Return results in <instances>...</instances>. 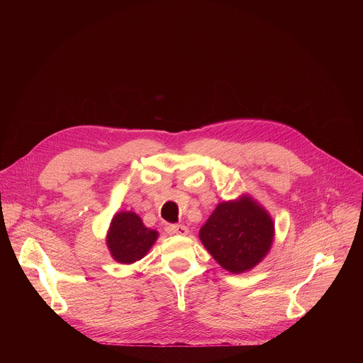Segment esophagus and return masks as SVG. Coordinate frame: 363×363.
<instances>
[{
	"label": "esophagus",
	"mask_w": 363,
	"mask_h": 363,
	"mask_svg": "<svg viewBox=\"0 0 363 363\" xmlns=\"http://www.w3.org/2000/svg\"><path fill=\"white\" fill-rule=\"evenodd\" d=\"M165 231L168 234H178V235H186L189 233L188 227L184 224H169V225H167Z\"/></svg>",
	"instance_id": "1"
}]
</instances>
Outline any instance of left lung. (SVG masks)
<instances>
[{"instance_id": "8db88e82", "label": "left lung", "mask_w": 363, "mask_h": 363, "mask_svg": "<svg viewBox=\"0 0 363 363\" xmlns=\"http://www.w3.org/2000/svg\"><path fill=\"white\" fill-rule=\"evenodd\" d=\"M199 240L223 269L240 274L267 255L274 240V224L260 203L242 195L217 205L199 230Z\"/></svg>"}]
</instances>
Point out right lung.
<instances>
[{
	"label": "right lung",
	"mask_w": 363,
	"mask_h": 363,
	"mask_svg": "<svg viewBox=\"0 0 363 363\" xmlns=\"http://www.w3.org/2000/svg\"><path fill=\"white\" fill-rule=\"evenodd\" d=\"M158 238V231L145 227L132 211L118 213L111 223L106 244L116 262L132 264L146 255Z\"/></svg>",
	"instance_id": "right-lung-1"
}]
</instances>
